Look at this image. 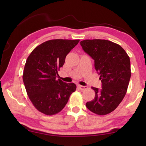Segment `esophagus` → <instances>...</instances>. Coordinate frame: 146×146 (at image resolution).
Returning a JSON list of instances; mask_svg holds the SVG:
<instances>
[{
  "label": "esophagus",
  "mask_w": 146,
  "mask_h": 146,
  "mask_svg": "<svg viewBox=\"0 0 146 146\" xmlns=\"http://www.w3.org/2000/svg\"><path fill=\"white\" fill-rule=\"evenodd\" d=\"M77 87L78 88H79L80 90H85L87 89L88 88V86H82V85H77Z\"/></svg>",
  "instance_id": "obj_1"
}]
</instances>
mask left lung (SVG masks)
<instances>
[{"label":"left lung","mask_w":146,"mask_h":146,"mask_svg":"<svg viewBox=\"0 0 146 146\" xmlns=\"http://www.w3.org/2000/svg\"><path fill=\"white\" fill-rule=\"evenodd\" d=\"M86 53L94 60L102 88L92 87L93 100L86 104L92 112L106 115L113 111L124 98L131 76V61L121 46L105 39H86L80 42Z\"/></svg>","instance_id":"obj_1"}]
</instances>
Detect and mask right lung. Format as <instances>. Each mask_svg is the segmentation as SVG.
I'll return each instance as SVG.
<instances>
[{"instance_id":"1","label":"right lung","mask_w":146,"mask_h":146,"mask_svg":"<svg viewBox=\"0 0 146 146\" xmlns=\"http://www.w3.org/2000/svg\"><path fill=\"white\" fill-rule=\"evenodd\" d=\"M79 39H52L38 46L27 58L23 82L27 95L37 110L48 115L56 114L65 107L76 86L57 79L66 55Z\"/></svg>"}]
</instances>
